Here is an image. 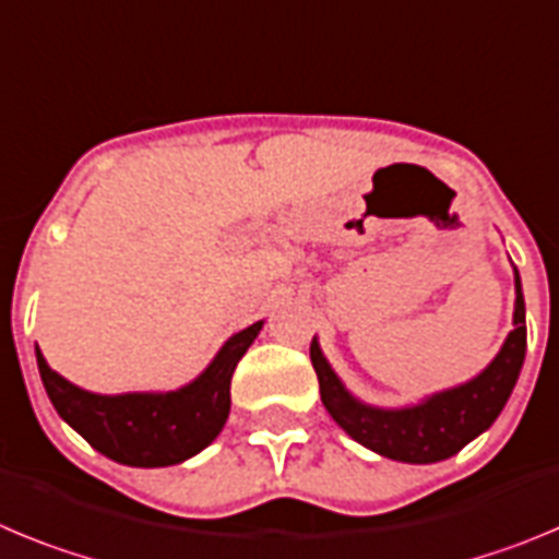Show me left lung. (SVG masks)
Here are the masks:
<instances>
[{
  "label": "left lung",
  "mask_w": 559,
  "mask_h": 559,
  "mask_svg": "<svg viewBox=\"0 0 559 559\" xmlns=\"http://www.w3.org/2000/svg\"><path fill=\"white\" fill-rule=\"evenodd\" d=\"M507 342L499 356L487 365L485 373L454 390L437 392L424 404L409 409H376L356 401L334 370L329 367L320 345L311 340V365L320 381V399L329 415L365 449L381 456L412 465H429L454 456L467 442L490 429L492 420L504 409L515 386L526 354V311L521 278L515 273V314Z\"/></svg>",
  "instance_id": "obj_1"
}]
</instances>
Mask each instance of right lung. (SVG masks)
<instances>
[{
  "instance_id": "obj_1",
  "label": "right lung",
  "mask_w": 559,
  "mask_h": 559,
  "mask_svg": "<svg viewBox=\"0 0 559 559\" xmlns=\"http://www.w3.org/2000/svg\"><path fill=\"white\" fill-rule=\"evenodd\" d=\"M259 331L261 320L230 336L205 373L175 392L94 395L55 373L38 348L35 356L52 406L92 449L122 465L164 467L194 456L223 431L230 379Z\"/></svg>"
}]
</instances>
